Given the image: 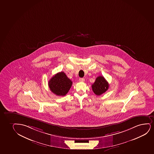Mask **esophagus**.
<instances>
[{
  "instance_id": "1",
  "label": "esophagus",
  "mask_w": 154,
  "mask_h": 154,
  "mask_svg": "<svg viewBox=\"0 0 154 154\" xmlns=\"http://www.w3.org/2000/svg\"><path fill=\"white\" fill-rule=\"evenodd\" d=\"M79 81L80 82H85V79L83 78H80L79 79Z\"/></svg>"
}]
</instances>
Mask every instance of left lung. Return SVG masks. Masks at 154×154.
Segmentation results:
<instances>
[{
  "instance_id": "left-lung-1",
  "label": "left lung",
  "mask_w": 154,
  "mask_h": 154,
  "mask_svg": "<svg viewBox=\"0 0 154 154\" xmlns=\"http://www.w3.org/2000/svg\"><path fill=\"white\" fill-rule=\"evenodd\" d=\"M109 84L103 76L97 77L92 85L93 92L97 95H100L108 90Z\"/></svg>"
}]
</instances>
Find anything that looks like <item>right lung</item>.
Listing matches in <instances>:
<instances>
[{"label":"right lung","instance_id":"1","mask_svg":"<svg viewBox=\"0 0 154 154\" xmlns=\"http://www.w3.org/2000/svg\"><path fill=\"white\" fill-rule=\"evenodd\" d=\"M72 82L63 72L54 75L48 82L50 89L58 96H64L68 93Z\"/></svg>","mask_w":154,"mask_h":154}]
</instances>
